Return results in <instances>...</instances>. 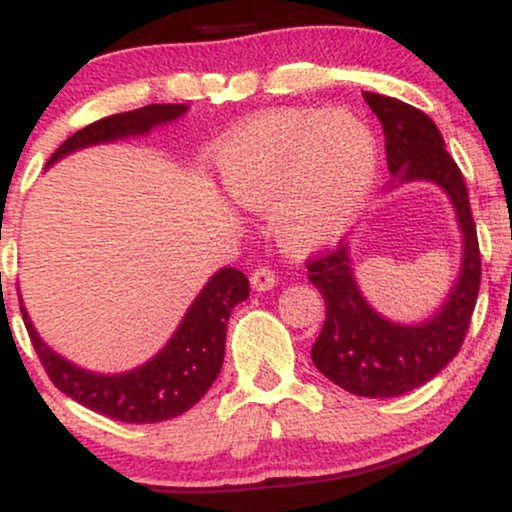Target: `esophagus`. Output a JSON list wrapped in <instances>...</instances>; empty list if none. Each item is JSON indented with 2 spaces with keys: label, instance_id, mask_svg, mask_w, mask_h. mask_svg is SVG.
Here are the masks:
<instances>
[{
  "label": "esophagus",
  "instance_id": "1",
  "mask_svg": "<svg viewBox=\"0 0 512 512\" xmlns=\"http://www.w3.org/2000/svg\"><path fill=\"white\" fill-rule=\"evenodd\" d=\"M250 284L255 291H269L276 286V272L269 267H257L255 272L250 274Z\"/></svg>",
  "mask_w": 512,
  "mask_h": 512
}]
</instances>
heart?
Here are the masks:
<instances>
[{"label": "heart", "mask_w": 512, "mask_h": 512, "mask_svg": "<svg viewBox=\"0 0 512 512\" xmlns=\"http://www.w3.org/2000/svg\"><path fill=\"white\" fill-rule=\"evenodd\" d=\"M223 187L245 209H272V236L289 255L337 243L380 175V142L354 113L269 110L233 129L216 154Z\"/></svg>", "instance_id": "1"}]
</instances>
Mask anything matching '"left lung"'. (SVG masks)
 <instances>
[{"instance_id":"obj_1","label":"left lung","mask_w":512,"mask_h":512,"mask_svg":"<svg viewBox=\"0 0 512 512\" xmlns=\"http://www.w3.org/2000/svg\"><path fill=\"white\" fill-rule=\"evenodd\" d=\"M385 132L392 190L404 182H433L450 199L462 233V267L440 310L419 325L392 322L363 298L349 243L308 262V279L325 298V325L313 363L325 378L358 397H397L438 375L467 337L481 284L477 223L464 178L445 151L443 134L426 113L397 98L363 93Z\"/></svg>"}]
</instances>
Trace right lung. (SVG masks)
<instances>
[{
	"label": "right lung",
	"instance_id": "right-lung-1",
	"mask_svg": "<svg viewBox=\"0 0 512 512\" xmlns=\"http://www.w3.org/2000/svg\"><path fill=\"white\" fill-rule=\"evenodd\" d=\"M185 113V103H154L129 110V113L103 117V120L72 134L50 156L48 168L60 158L86 149V146L142 137L154 127L168 125ZM248 296V276L233 267L219 269L207 281V286L197 293L168 344L142 366L113 375L74 366L72 361L52 351L40 339L23 303L21 315L28 334H31L35 354L48 370L57 390L108 419L125 421V424H158V421L175 419L195 407L199 399L207 395L211 383L219 378L223 354H226L228 317H231V310Z\"/></svg>",
	"mask_w": 512,
	"mask_h": 512
}]
</instances>
